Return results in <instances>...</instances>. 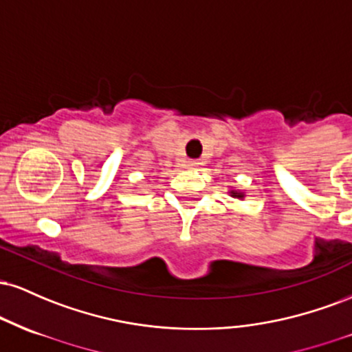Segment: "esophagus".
Returning a JSON list of instances; mask_svg holds the SVG:
<instances>
[{"label": "esophagus", "mask_w": 352, "mask_h": 352, "mask_svg": "<svg viewBox=\"0 0 352 352\" xmlns=\"http://www.w3.org/2000/svg\"><path fill=\"white\" fill-rule=\"evenodd\" d=\"M188 168H199L201 162H199V160H188Z\"/></svg>", "instance_id": "esophagus-1"}]
</instances>
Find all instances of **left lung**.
Here are the masks:
<instances>
[{"label": "left lung", "instance_id": "8db88e82", "mask_svg": "<svg viewBox=\"0 0 352 352\" xmlns=\"http://www.w3.org/2000/svg\"><path fill=\"white\" fill-rule=\"evenodd\" d=\"M230 195H232L233 199H240V200L245 199V192H240V190H230Z\"/></svg>", "mask_w": 352, "mask_h": 352}]
</instances>
